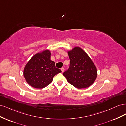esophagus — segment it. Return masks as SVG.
Instances as JSON below:
<instances>
[{
	"label": "esophagus",
	"instance_id": "esophagus-1",
	"mask_svg": "<svg viewBox=\"0 0 126 126\" xmlns=\"http://www.w3.org/2000/svg\"><path fill=\"white\" fill-rule=\"evenodd\" d=\"M61 70H62V72H63L64 71V68L63 67H62V68H61Z\"/></svg>",
	"mask_w": 126,
	"mask_h": 126
}]
</instances>
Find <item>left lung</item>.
<instances>
[{"label":"left lung","mask_w":126,"mask_h":126,"mask_svg":"<svg viewBox=\"0 0 126 126\" xmlns=\"http://www.w3.org/2000/svg\"><path fill=\"white\" fill-rule=\"evenodd\" d=\"M70 64L63 75L70 84L78 89L86 88L94 82L97 76L96 66L86 53L79 47L68 52Z\"/></svg>","instance_id":"left-lung-1"}]
</instances>
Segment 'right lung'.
Returning <instances> with one entry per match:
<instances>
[{"mask_svg": "<svg viewBox=\"0 0 126 126\" xmlns=\"http://www.w3.org/2000/svg\"><path fill=\"white\" fill-rule=\"evenodd\" d=\"M50 51L48 50L38 53L26 64L24 76L29 85L36 88H43L50 84L56 75L62 72L50 60Z\"/></svg>", "mask_w": 126, "mask_h": 126, "instance_id": "right-lung-1", "label": "right lung"}]
</instances>
